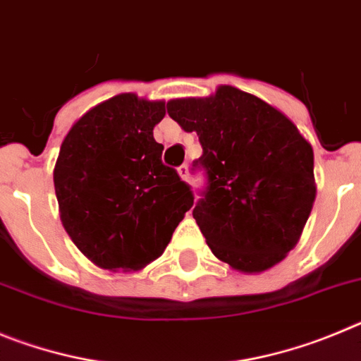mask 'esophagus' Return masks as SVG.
Segmentation results:
<instances>
[{
    "mask_svg": "<svg viewBox=\"0 0 361 361\" xmlns=\"http://www.w3.org/2000/svg\"><path fill=\"white\" fill-rule=\"evenodd\" d=\"M178 174H180V178L183 181H188V178H190V174H188V167H187V165H181V167L178 169Z\"/></svg>",
    "mask_w": 361,
    "mask_h": 361,
    "instance_id": "34e87169",
    "label": "esophagus"
}]
</instances>
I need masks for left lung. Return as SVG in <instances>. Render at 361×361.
Masks as SVG:
<instances>
[{"label": "left lung", "mask_w": 361, "mask_h": 361, "mask_svg": "<svg viewBox=\"0 0 361 361\" xmlns=\"http://www.w3.org/2000/svg\"><path fill=\"white\" fill-rule=\"evenodd\" d=\"M197 133L209 176L192 216L219 261L243 274L274 268L295 248L313 209V147L277 108L239 87L167 102Z\"/></svg>", "instance_id": "left-lung-1"}]
</instances>
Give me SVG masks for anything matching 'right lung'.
Wrapping results in <instances>:
<instances>
[{
	"label": "right lung",
	"mask_w": 361,
	"mask_h": 361,
	"mask_svg": "<svg viewBox=\"0 0 361 361\" xmlns=\"http://www.w3.org/2000/svg\"><path fill=\"white\" fill-rule=\"evenodd\" d=\"M164 100L120 93L84 113L54 169L61 221L77 248L109 271L158 259L194 203L190 187L161 164L152 129Z\"/></svg>",
	"instance_id": "right-lung-1"
}]
</instances>
